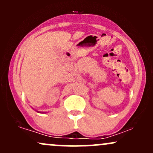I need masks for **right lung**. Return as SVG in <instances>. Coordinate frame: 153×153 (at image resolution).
<instances>
[{"instance_id": "add662e5", "label": "right lung", "mask_w": 153, "mask_h": 153, "mask_svg": "<svg viewBox=\"0 0 153 153\" xmlns=\"http://www.w3.org/2000/svg\"><path fill=\"white\" fill-rule=\"evenodd\" d=\"M39 113H45V112H43V111H38Z\"/></svg>"}]
</instances>
